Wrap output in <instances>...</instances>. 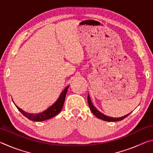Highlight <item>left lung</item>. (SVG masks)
<instances>
[{"mask_svg":"<svg viewBox=\"0 0 153 153\" xmlns=\"http://www.w3.org/2000/svg\"><path fill=\"white\" fill-rule=\"evenodd\" d=\"M88 105H89L90 109L91 110L92 113L94 114V115L96 116V117H98V119H100V120H104V121H121V120H123V119H125L126 117H128V116L129 115V114H130V113L127 114V115L123 116V117H118V118L111 117H108V116H107V115H104V114L102 113H100L99 111H98L97 108H96L94 107V105H92V102L91 101V100H90V98L89 94L88 95Z\"/></svg>","mask_w":153,"mask_h":153,"instance_id":"left-lung-1","label":"left lung"}]
</instances>
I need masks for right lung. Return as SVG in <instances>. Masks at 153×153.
Returning <instances> with one entry per match:
<instances>
[{
  "mask_svg": "<svg viewBox=\"0 0 153 153\" xmlns=\"http://www.w3.org/2000/svg\"><path fill=\"white\" fill-rule=\"evenodd\" d=\"M69 86H67L64 90L62 92L58 99L56 100L55 102H54V104L50 106L48 108H46L45 111H42V113H37V114H33V113H27L25 111L21 109L20 108L18 107L17 108L23 115H24L25 117H27L28 120H32L33 121H43L45 120H49L52 117H55L56 115L61 112L62 110V108L63 107V104L65 102V99L66 94L68 90Z\"/></svg>",
  "mask_w": 153,
  "mask_h": 153,
  "instance_id": "obj_1",
  "label": "right lung"
}]
</instances>
